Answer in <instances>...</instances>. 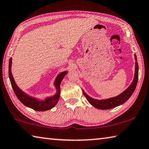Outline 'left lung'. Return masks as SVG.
I'll use <instances>...</instances> for the list:
<instances>
[{"label": "left lung", "mask_w": 149, "mask_h": 149, "mask_svg": "<svg viewBox=\"0 0 149 149\" xmlns=\"http://www.w3.org/2000/svg\"><path fill=\"white\" fill-rule=\"evenodd\" d=\"M135 59V77L134 80H133L131 85L127 88V89L122 92L121 94L116 96L114 97L109 98L107 100H95L90 97L86 93L84 90L82 91L83 93L86 97L87 100L88 101L91 105L95 107V108L101 110H107V109H113L116 107L117 106H119L123 104L124 103L128 100L131 97L135 90V88L137 86V81H138V72H139V66H138V63L137 61V56L136 55H134Z\"/></svg>", "instance_id": "obj_1"}]
</instances>
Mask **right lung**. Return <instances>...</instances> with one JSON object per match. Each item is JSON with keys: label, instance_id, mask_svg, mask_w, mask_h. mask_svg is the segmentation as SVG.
Segmentation results:
<instances>
[{"label": "right lung", "instance_id": "right-lung-1", "mask_svg": "<svg viewBox=\"0 0 149 149\" xmlns=\"http://www.w3.org/2000/svg\"><path fill=\"white\" fill-rule=\"evenodd\" d=\"M12 58H10L9 60V78L10 82H11L13 90H14L15 94L17 96L18 100H19L24 105L27 106L31 109H33V110L36 111H45L53 108L59 101V99L60 97V84H61V82L62 81V80L63 79L64 77L67 73V71H65L60 73L56 78V81L54 82V85L56 87L57 89L56 94L52 96V97H47L45 100L40 101L36 98L30 97L29 95L26 94V93L23 92V91H22V90H20L19 88H18L16 84H15L14 78H13L12 74Z\"/></svg>", "mask_w": 149, "mask_h": 149}]
</instances>
